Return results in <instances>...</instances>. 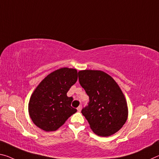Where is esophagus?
<instances>
[{
  "label": "esophagus",
  "instance_id": "obj_1",
  "mask_svg": "<svg viewBox=\"0 0 159 159\" xmlns=\"http://www.w3.org/2000/svg\"><path fill=\"white\" fill-rule=\"evenodd\" d=\"M81 109H82V106H81V105H80V106H79V107H77L78 112H80V111H81Z\"/></svg>",
  "mask_w": 159,
  "mask_h": 159
}]
</instances>
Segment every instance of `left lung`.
Segmentation results:
<instances>
[{
	"mask_svg": "<svg viewBox=\"0 0 159 159\" xmlns=\"http://www.w3.org/2000/svg\"><path fill=\"white\" fill-rule=\"evenodd\" d=\"M79 80L89 96V106L82 110L90 129L100 137L117 132L128 117V107L122 90L106 73L98 70L79 71Z\"/></svg>",
	"mask_w": 159,
	"mask_h": 159,
	"instance_id": "left-lung-1",
	"label": "left lung"
}]
</instances>
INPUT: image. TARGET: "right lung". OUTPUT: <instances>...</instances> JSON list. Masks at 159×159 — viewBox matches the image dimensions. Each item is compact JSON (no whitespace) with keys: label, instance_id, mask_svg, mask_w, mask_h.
<instances>
[{"label":"right lung","instance_id":"add662e5","mask_svg":"<svg viewBox=\"0 0 159 159\" xmlns=\"http://www.w3.org/2000/svg\"><path fill=\"white\" fill-rule=\"evenodd\" d=\"M77 79L76 69L64 67L52 72L39 83L28 104L30 117L37 127L46 132L56 131L76 112L70 106L73 98L66 93Z\"/></svg>","mask_w":159,"mask_h":159}]
</instances>
